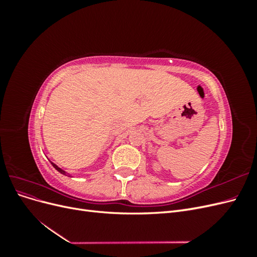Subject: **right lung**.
Segmentation results:
<instances>
[{"mask_svg":"<svg viewBox=\"0 0 257 257\" xmlns=\"http://www.w3.org/2000/svg\"><path fill=\"white\" fill-rule=\"evenodd\" d=\"M51 164H52V166H53L54 168H56V169L58 170V172H59V173H61L62 175H66V173L64 172V170H63V169H61L60 167H58V166H57L56 164H54V163H52V162H51Z\"/></svg>","mask_w":257,"mask_h":257,"instance_id":"right-lung-1","label":"right lung"}]
</instances>
